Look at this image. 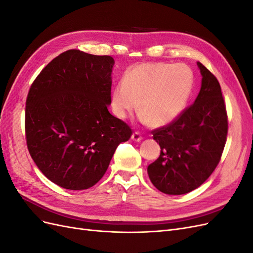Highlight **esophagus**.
<instances>
[{
  "instance_id": "1",
  "label": "esophagus",
  "mask_w": 253,
  "mask_h": 253,
  "mask_svg": "<svg viewBox=\"0 0 253 253\" xmlns=\"http://www.w3.org/2000/svg\"><path fill=\"white\" fill-rule=\"evenodd\" d=\"M143 138V137L141 136V134L140 133H138V132H135V133H133V135H132V139L134 140V141H140L141 139Z\"/></svg>"
}]
</instances>
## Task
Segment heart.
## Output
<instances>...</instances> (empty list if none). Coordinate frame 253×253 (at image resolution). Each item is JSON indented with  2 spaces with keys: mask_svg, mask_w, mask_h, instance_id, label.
<instances>
[{
  "mask_svg": "<svg viewBox=\"0 0 253 253\" xmlns=\"http://www.w3.org/2000/svg\"><path fill=\"white\" fill-rule=\"evenodd\" d=\"M193 83V73L186 64L136 65L115 86L111 99L113 112L126 119L139 104L142 121L154 127L167 126L185 109Z\"/></svg>",
  "mask_w": 253,
  "mask_h": 253,
  "instance_id": "b5f03b06",
  "label": "heart"
}]
</instances>
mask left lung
Returning <instances> with one entry per match:
<instances>
[{"label":"left lung","mask_w":253,"mask_h":253,"mask_svg":"<svg viewBox=\"0 0 253 253\" xmlns=\"http://www.w3.org/2000/svg\"><path fill=\"white\" fill-rule=\"evenodd\" d=\"M202 87L193 104L169 125L152 131L160 155L148 167L149 177L159 191L170 195L195 190L215 170L226 144L228 116L219 82L197 62Z\"/></svg>","instance_id":"obj_1"}]
</instances>
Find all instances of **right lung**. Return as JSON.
I'll return each mask as SVG.
<instances>
[{"instance_id": "add662e5", "label": "right lung", "mask_w": 253, "mask_h": 253, "mask_svg": "<svg viewBox=\"0 0 253 253\" xmlns=\"http://www.w3.org/2000/svg\"><path fill=\"white\" fill-rule=\"evenodd\" d=\"M111 56L70 49L37 76L26 98L25 139L39 170L56 185L85 190L102 178L132 128L109 112Z\"/></svg>"}]
</instances>
